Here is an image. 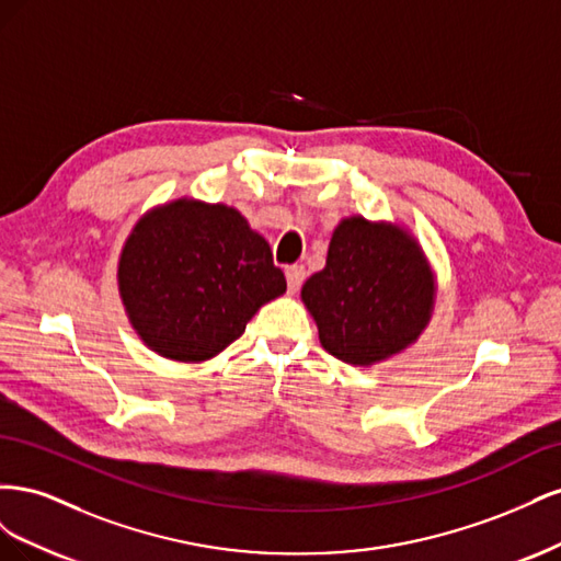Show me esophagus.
<instances>
[{"instance_id": "obj_1", "label": "esophagus", "mask_w": 561, "mask_h": 561, "mask_svg": "<svg viewBox=\"0 0 561 561\" xmlns=\"http://www.w3.org/2000/svg\"><path fill=\"white\" fill-rule=\"evenodd\" d=\"M285 278H287V290L297 293L301 283H304V278H307V271H304V266H299V264H293V266L285 268Z\"/></svg>"}]
</instances>
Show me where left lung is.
<instances>
[{"label":"left lung","instance_id":"left-lung-1","mask_svg":"<svg viewBox=\"0 0 561 561\" xmlns=\"http://www.w3.org/2000/svg\"><path fill=\"white\" fill-rule=\"evenodd\" d=\"M437 278L414 233L348 215L332 231L322 271L301 287L322 348L371 367L419 342L435 311Z\"/></svg>","mask_w":561,"mask_h":561}]
</instances>
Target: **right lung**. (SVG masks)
I'll use <instances>...</instances> for the list:
<instances>
[{
	"instance_id": "add662e5",
	"label": "right lung",
	"mask_w": 561,
	"mask_h": 561,
	"mask_svg": "<svg viewBox=\"0 0 561 561\" xmlns=\"http://www.w3.org/2000/svg\"><path fill=\"white\" fill-rule=\"evenodd\" d=\"M130 328L161 358L203 363L285 293L264 236L227 203H161L133 225L116 264Z\"/></svg>"
}]
</instances>
